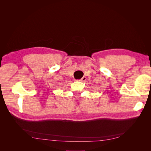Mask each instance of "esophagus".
<instances>
[{"mask_svg":"<svg viewBox=\"0 0 151 151\" xmlns=\"http://www.w3.org/2000/svg\"><path fill=\"white\" fill-rule=\"evenodd\" d=\"M86 80V77H82V78L80 79V81H85Z\"/></svg>","mask_w":151,"mask_h":151,"instance_id":"obj_1","label":"esophagus"}]
</instances>
